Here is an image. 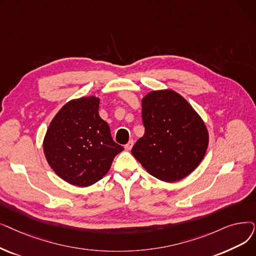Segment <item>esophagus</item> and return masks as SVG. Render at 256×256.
Instances as JSON below:
<instances>
[{
    "label": "esophagus",
    "instance_id": "esophagus-1",
    "mask_svg": "<svg viewBox=\"0 0 256 256\" xmlns=\"http://www.w3.org/2000/svg\"><path fill=\"white\" fill-rule=\"evenodd\" d=\"M132 146H134V141H132V140H130L126 144V150H132Z\"/></svg>",
    "mask_w": 256,
    "mask_h": 256
}]
</instances>
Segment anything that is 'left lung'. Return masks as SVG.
I'll return each instance as SVG.
<instances>
[{
	"instance_id": "left-lung-1",
	"label": "left lung",
	"mask_w": 256,
	"mask_h": 256,
	"mask_svg": "<svg viewBox=\"0 0 256 256\" xmlns=\"http://www.w3.org/2000/svg\"><path fill=\"white\" fill-rule=\"evenodd\" d=\"M142 122L146 132L132 154L154 178L179 181L203 160L207 128L181 95L170 90L148 94L142 99Z\"/></svg>"
}]
</instances>
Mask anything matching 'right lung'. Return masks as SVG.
Instances as JSON below:
<instances>
[{"label": "right lung", "mask_w": 256, "mask_h": 256, "mask_svg": "<svg viewBox=\"0 0 256 256\" xmlns=\"http://www.w3.org/2000/svg\"><path fill=\"white\" fill-rule=\"evenodd\" d=\"M98 108L99 99L94 96L64 104L51 121L44 140L52 170L75 186H90L100 180L115 156L124 150L110 136Z\"/></svg>", "instance_id": "1"}]
</instances>
